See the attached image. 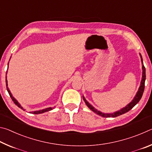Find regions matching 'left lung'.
Segmentation results:
<instances>
[{"mask_svg":"<svg viewBox=\"0 0 152 152\" xmlns=\"http://www.w3.org/2000/svg\"><path fill=\"white\" fill-rule=\"evenodd\" d=\"M140 58H141V64H142V78H141L140 86V87H139L138 91L132 101H131L127 105H126L125 107L122 108L121 109L117 110V111H115L114 113H102L101 111H100V110H98L97 109H95L93 106H92V105L86 101L85 98H84V96H83L84 101L85 102V103L87 105V107H88L90 109L92 110L93 112H94L95 113H96L97 115H100V116H101L102 117H116L119 116V115H121L123 114H124V113H126L127 112H128L129 110H130L131 109H132L135 104H137V102L140 101L141 97H142V95H143V91H144V88H145V68L143 66L142 56H141L140 53Z\"/></svg>","mask_w":152,"mask_h":152,"instance_id":"obj_1","label":"left lung"}]
</instances>
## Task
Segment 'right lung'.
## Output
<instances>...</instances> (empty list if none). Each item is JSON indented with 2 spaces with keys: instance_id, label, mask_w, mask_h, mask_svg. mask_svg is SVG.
Returning a JSON list of instances; mask_svg holds the SVG:
<instances>
[{
  "instance_id": "obj_1",
  "label": "right lung",
  "mask_w": 152,
  "mask_h": 152,
  "mask_svg": "<svg viewBox=\"0 0 152 152\" xmlns=\"http://www.w3.org/2000/svg\"><path fill=\"white\" fill-rule=\"evenodd\" d=\"M8 68H9V63H8ZM7 74V73H6V74ZM7 82H8V81H7V76H6V84H7V91H8V92H9V95H10V96H11V99L12 100V101L14 102V103L17 105V106L18 107H19L20 109H21L22 110H25V109H24L23 107L21 105H20V104L19 103V102H18L16 99H15L14 98V96H12V94H11V91H10V90H9V88H8V83H7ZM53 109H54V107H48V108H46V109H42V110H35V111H31V112H29L30 113H33V114H41V113H45V112H47V111H50V110H52Z\"/></svg>"
}]
</instances>
